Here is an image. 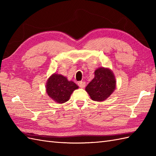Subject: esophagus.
<instances>
[{
	"mask_svg": "<svg viewBox=\"0 0 156 156\" xmlns=\"http://www.w3.org/2000/svg\"><path fill=\"white\" fill-rule=\"evenodd\" d=\"M78 86H79V87H80V88H84V87H85V86H86V82H84V81H80V82H78Z\"/></svg>",
	"mask_w": 156,
	"mask_h": 156,
	"instance_id": "esophagus-1",
	"label": "esophagus"
}]
</instances>
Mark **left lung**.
Masks as SVG:
<instances>
[{
    "instance_id": "1",
    "label": "left lung",
    "mask_w": 156,
    "mask_h": 156,
    "mask_svg": "<svg viewBox=\"0 0 156 156\" xmlns=\"http://www.w3.org/2000/svg\"><path fill=\"white\" fill-rule=\"evenodd\" d=\"M116 87L113 73L108 68H100L94 72V78L89 83L85 90L92 100L103 101L110 96Z\"/></svg>"
}]
</instances>
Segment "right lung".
Here are the masks:
<instances>
[{
  "instance_id": "obj_1",
  "label": "right lung",
  "mask_w": 156,
  "mask_h": 156,
  "mask_svg": "<svg viewBox=\"0 0 156 156\" xmlns=\"http://www.w3.org/2000/svg\"><path fill=\"white\" fill-rule=\"evenodd\" d=\"M77 88L78 87L74 82L68 81L64 76L56 74L49 77L46 85L49 97L59 103L68 101L73 91Z\"/></svg>"
}]
</instances>
